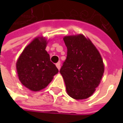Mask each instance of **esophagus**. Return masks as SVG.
Wrapping results in <instances>:
<instances>
[{"instance_id": "esophagus-1", "label": "esophagus", "mask_w": 123, "mask_h": 123, "mask_svg": "<svg viewBox=\"0 0 123 123\" xmlns=\"http://www.w3.org/2000/svg\"><path fill=\"white\" fill-rule=\"evenodd\" d=\"M56 66H57V68L59 69V70L60 69V62H59L56 64Z\"/></svg>"}]
</instances>
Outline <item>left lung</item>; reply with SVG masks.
Returning <instances> with one entry per match:
<instances>
[{"instance_id":"1","label":"left lung","mask_w":123,"mask_h":123,"mask_svg":"<svg viewBox=\"0 0 123 123\" xmlns=\"http://www.w3.org/2000/svg\"><path fill=\"white\" fill-rule=\"evenodd\" d=\"M67 57L59 70L70 97L81 100L95 91L104 73L101 56L92 42L83 35L64 37Z\"/></svg>"}]
</instances>
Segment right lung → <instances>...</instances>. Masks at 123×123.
<instances>
[{
  "instance_id": "obj_1",
  "label": "right lung",
  "mask_w": 123,
  "mask_h": 123,
  "mask_svg": "<svg viewBox=\"0 0 123 123\" xmlns=\"http://www.w3.org/2000/svg\"><path fill=\"white\" fill-rule=\"evenodd\" d=\"M46 44L44 39H34L23 50L16 63L20 82L32 91L45 88L59 72L45 50Z\"/></svg>"
}]
</instances>
